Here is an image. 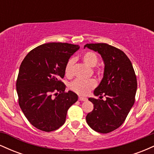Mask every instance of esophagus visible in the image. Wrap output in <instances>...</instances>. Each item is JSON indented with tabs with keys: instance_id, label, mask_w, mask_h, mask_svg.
Instances as JSON below:
<instances>
[{
	"instance_id": "34e87169",
	"label": "esophagus",
	"mask_w": 154,
	"mask_h": 154,
	"mask_svg": "<svg viewBox=\"0 0 154 154\" xmlns=\"http://www.w3.org/2000/svg\"><path fill=\"white\" fill-rule=\"evenodd\" d=\"M79 100H81V101H86L88 99L86 98H85V97H82V96H79Z\"/></svg>"
}]
</instances>
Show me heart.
I'll return each instance as SVG.
<instances>
[{
    "label": "heart",
    "instance_id": "heart-1",
    "mask_svg": "<svg viewBox=\"0 0 154 154\" xmlns=\"http://www.w3.org/2000/svg\"><path fill=\"white\" fill-rule=\"evenodd\" d=\"M82 60L89 66L94 67L98 62V58L94 52L88 51L82 55ZM75 60L71 59L67 61L65 66V74L66 76H72L73 72V66ZM96 86V82L94 79H91L88 80H83L80 79H76L69 85V88L72 91L77 94L84 95L89 93L92 89Z\"/></svg>",
    "mask_w": 154,
    "mask_h": 154
}]
</instances>
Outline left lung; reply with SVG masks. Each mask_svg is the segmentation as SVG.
<instances>
[{
	"label": "left lung",
	"instance_id": "1",
	"mask_svg": "<svg viewBox=\"0 0 154 154\" xmlns=\"http://www.w3.org/2000/svg\"><path fill=\"white\" fill-rule=\"evenodd\" d=\"M85 47L100 54L105 64L103 79L94 91L100 97L88 99L94 108L86 120L95 131L109 133L122 125L135 103L137 78L131 61L120 49L106 43L86 44Z\"/></svg>",
	"mask_w": 154,
	"mask_h": 154
}]
</instances>
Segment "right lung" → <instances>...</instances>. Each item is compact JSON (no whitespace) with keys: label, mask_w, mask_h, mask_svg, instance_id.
Segmentation results:
<instances>
[{"label":"right lung","mask_w":154,"mask_h":154,"mask_svg":"<svg viewBox=\"0 0 154 154\" xmlns=\"http://www.w3.org/2000/svg\"><path fill=\"white\" fill-rule=\"evenodd\" d=\"M79 48L70 43H45L29 51L21 63L16 84L19 106L38 130L51 132L62 126L67 111L78 99L74 92H65L61 79Z\"/></svg>","instance_id":"obj_1"}]
</instances>
